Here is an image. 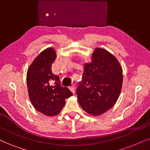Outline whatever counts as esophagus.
<instances>
[{"label": "esophagus", "instance_id": "esophagus-1", "mask_svg": "<svg viewBox=\"0 0 150 150\" xmlns=\"http://www.w3.org/2000/svg\"><path fill=\"white\" fill-rule=\"evenodd\" d=\"M69 89L70 90V91L72 92V93H74V85H72V86H71V87H69Z\"/></svg>", "mask_w": 150, "mask_h": 150}]
</instances>
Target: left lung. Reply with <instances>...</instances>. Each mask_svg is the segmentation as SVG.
<instances>
[{
  "instance_id": "obj_1",
  "label": "left lung",
  "mask_w": 150,
  "mask_h": 150,
  "mask_svg": "<svg viewBox=\"0 0 150 150\" xmlns=\"http://www.w3.org/2000/svg\"><path fill=\"white\" fill-rule=\"evenodd\" d=\"M122 67L116 57L96 48L91 62L84 64L81 82L77 87L78 101L91 115L104 113L116 103L122 87Z\"/></svg>"
}]
</instances>
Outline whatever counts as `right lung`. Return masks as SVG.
<instances>
[{
	"label": "right lung",
	"mask_w": 150,
	"mask_h": 150,
	"mask_svg": "<svg viewBox=\"0 0 150 150\" xmlns=\"http://www.w3.org/2000/svg\"><path fill=\"white\" fill-rule=\"evenodd\" d=\"M57 58L55 50H43L30 64L26 74L30 102L38 111L46 116L57 115L72 96L68 88L62 87L58 76L52 72V63Z\"/></svg>",
	"instance_id": "1"
}]
</instances>
